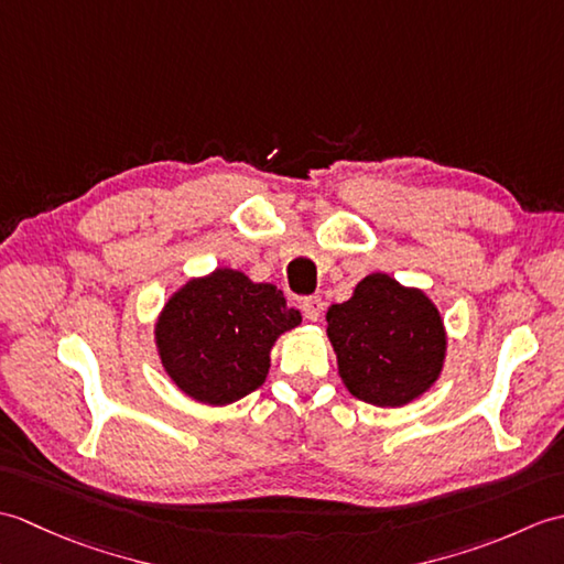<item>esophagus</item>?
Masks as SVG:
<instances>
[{"label":"esophagus","instance_id":"obj_1","mask_svg":"<svg viewBox=\"0 0 564 564\" xmlns=\"http://www.w3.org/2000/svg\"><path fill=\"white\" fill-rule=\"evenodd\" d=\"M301 310L303 315L310 319V322H317L322 317V313H325V303H322V297L313 295V297H303L301 301Z\"/></svg>","mask_w":564,"mask_h":564}]
</instances>
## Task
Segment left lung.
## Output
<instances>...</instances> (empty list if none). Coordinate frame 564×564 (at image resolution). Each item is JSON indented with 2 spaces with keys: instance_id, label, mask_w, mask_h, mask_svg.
Returning a JSON list of instances; mask_svg holds the SVG:
<instances>
[{
  "instance_id": "obj_1",
  "label": "left lung",
  "mask_w": 564,
  "mask_h": 564,
  "mask_svg": "<svg viewBox=\"0 0 564 564\" xmlns=\"http://www.w3.org/2000/svg\"><path fill=\"white\" fill-rule=\"evenodd\" d=\"M341 380L354 398L402 406L426 392L443 368L446 332L434 303L388 273H370L327 313Z\"/></svg>"
}]
</instances>
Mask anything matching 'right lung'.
Listing matches in <instances>:
<instances>
[{
    "mask_svg": "<svg viewBox=\"0 0 564 564\" xmlns=\"http://www.w3.org/2000/svg\"><path fill=\"white\" fill-rule=\"evenodd\" d=\"M297 325L301 313L285 307L275 285L218 269L172 295L154 334L178 390L206 404H230L267 380L273 341Z\"/></svg>",
    "mask_w": 564,
    "mask_h": 564,
    "instance_id": "1",
    "label": "right lung"
}]
</instances>
